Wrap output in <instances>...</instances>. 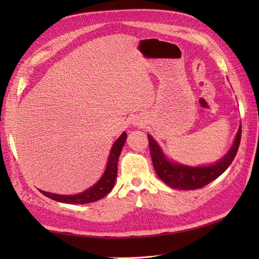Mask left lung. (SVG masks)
I'll list each match as a JSON object with an SVG mask.
<instances>
[{"label":"left lung","mask_w":259,"mask_h":259,"mask_svg":"<svg viewBox=\"0 0 259 259\" xmlns=\"http://www.w3.org/2000/svg\"><path fill=\"white\" fill-rule=\"evenodd\" d=\"M240 138L241 125L237 131L232 148L221 160L210 164V166L189 167L168 160L156 140L150 135H148L153 168H155L158 177L171 188L180 190H195L202 188L225 172V170L230 166V163L233 162L234 158L236 157L240 144Z\"/></svg>","instance_id":"left-lung-1"}]
</instances>
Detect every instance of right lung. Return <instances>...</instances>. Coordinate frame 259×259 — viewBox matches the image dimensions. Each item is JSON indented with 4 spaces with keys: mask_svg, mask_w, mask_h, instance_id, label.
Wrapping results in <instances>:
<instances>
[{
    "mask_svg": "<svg viewBox=\"0 0 259 259\" xmlns=\"http://www.w3.org/2000/svg\"><path fill=\"white\" fill-rule=\"evenodd\" d=\"M125 139H126V134L123 133L117 140L114 141L111 150H110V156H109L106 171H104V174L102 175L100 180H99L95 186H92L91 188L81 192V194L70 195V196L51 194V192H47L43 190H40V191L45 196L51 198V199L60 201V202H64V203H79V205H83V203H89V202H93L101 199V198H103L104 196H107L113 188L115 178H117V174H118V159L121 153V150H122V147L124 146Z\"/></svg>",
    "mask_w": 259,
    "mask_h": 259,
    "instance_id": "right-lung-1",
    "label": "right lung"
}]
</instances>
